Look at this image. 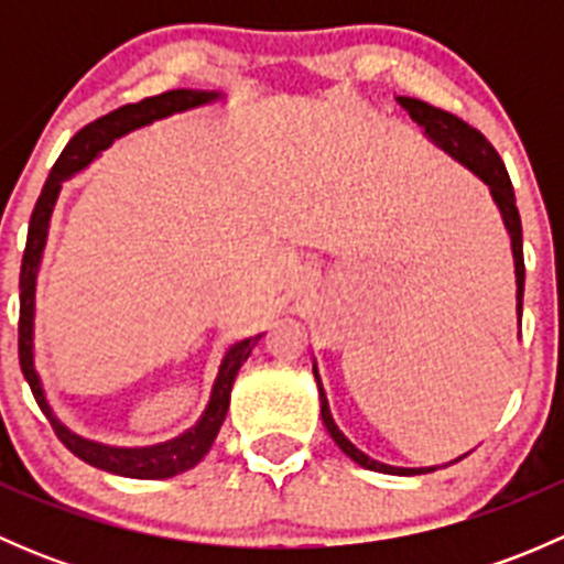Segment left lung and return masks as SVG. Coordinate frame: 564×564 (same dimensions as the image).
<instances>
[{
    "mask_svg": "<svg viewBox=\"0 0 564 564\" xmlns=\"http://www.w3.org/2000/svg\"><path fill=\"white\" fill-rule=\"evenodd\" d=\"M398 106L425 130V139L431 141L434 147H440L445 155H451L453 161L460 163L466 172H471L482 185L491 191L494 204H497L499 215H502V224L505 231L510 237V248H513V264H516V314H519L521 322V303H524V242H521V215L519 207H516V193L513 185H510V176L508 169H505L502 158L497 155L491 144L482 139V133H477L475 128L458 119L456 113L451 111H442V108H434L417 98H395ZM314 379H316V390H318V406H322V423L327 429V434L333 436L335 445L346 453L357 466L362 469H371V471H382V475H401V477H412V475H429L434 471L436 466H392V464H382V460L366 456L357 445H351L349 436L338 429V423L333 420V412H329V401H327V392H324L322 377H318V366H316V357H314ZM469 456V453H464ZM464 456H458L456 460H460ZM451 460V464H456ZM445 464V466H451Z\"/></svg>",
    "mask_w": 564,
    "mask_h": 564,
    "instance_id": "1",
    "label": "left lung"
}]
</instances>
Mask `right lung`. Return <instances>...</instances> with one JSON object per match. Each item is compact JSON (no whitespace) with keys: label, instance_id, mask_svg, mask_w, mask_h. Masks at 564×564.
<instances>
[{"label":"right lung","instance_id":"add662e5","mask_svg":"<svg viewBox=\"0 0 564 564\" xmlns=\"http://www.w3.org/2000/svg\"><path fill=\"white\" fill-rule=\"evenodd\" d=\"M224 100H226L224 93H209V89H169V93L155 95V98H147L141 100V104H128L117 108V111L106 113V117L95 119L93 124L82 128L70 141H67L59 161L54 163L48 180H45L43 193H40L35 209H32L30 235H26V250H24V261H21V283H19L21 371H24V379L30 382L37 406L43 409L48 423L54 425L62 445H65L73 456L87 460L89 466H98V469L111 471V475L135 477V480H166V477L182 475V471L193 469L198 460L207 456L213 442L218 440V431L220 425H224L226 412H229L231 388H235L237 371H240L242 362L248 360L250 351L256 349L261 335L240 340V344H235L229 351H226L224 360H220L218 377H215L213 392H209V401L207 406H204L202 417H198V423L193 425L187 434H182L180 440L166 442V445H155V447H113V445H104V442H95V440H87V436L76 434V431L67 429V425L56 417L54 406H51L48 395H45L43 379H40L37 362H35L37 275H40V264H43L45 242H48L51 215H54L56 202H59L62 182L82 174L84 169H87L93 161H98V158L104 155V150H108L117 139L133 133V130L147 128V124L152 122H161V119L174 117V113H185V111H193V108L224 104Z\"/></svg>","mask_w":564,"mask_h":564}]
</instances>
